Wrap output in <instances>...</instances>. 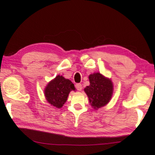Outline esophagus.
Listing matches in <instances>:
<instances>
[{"mask_svg":"<svg viewBox=\"0 0 155 155\" xmlns=\"http://www.w3.org/2000/svg\"><path fill=\"white\" fill-rule=\"evenodd\" d=\"M75 87H76V88H77V89L78 91H81L82 90V88H83V87H82V84H80V83H77V84L75 85Z\"/></svg>","mask_w":155,"mask_h":155,"instance_id":"1","label":"esophagus"}]
</instances>
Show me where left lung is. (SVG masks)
<instances>
[{
	"mask_svg": "<svg viewBox=\"0 0 155 155\" xmlns=\"http://www.w3.org/2000/svg\"><path fill=\"white\" fill-rule=\"evenodd\" d=\"M90 85L84 88L91 105L98 109L108 103L113 93V84L110 78L99 72H94L88 77Z\"/></svg>",
	"mask_w": 155,
	"mask_h": 155,
	"instance_id": "obj_1",
	"label": "left lung"
}]
</instances>
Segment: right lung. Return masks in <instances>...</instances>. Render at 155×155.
Here are the masks:
<instances>
[{
  "mask_svg": "<svg viewBox=\"0 0 155 155\" xmlns=\"http://www.w3.org/2000/svg\"><path fill=\"white\" fill-rule=\"evenodd\" d=\"M71 91H75L74 84L62 76L58 75L48 83L44 93L49 104L60 108L66 103Z\"/></svg>",
  "mask_w": 155,
  "mask_h": 155,
  "instance_id": "1",
  "label": "right lung"
}]
</instances>
